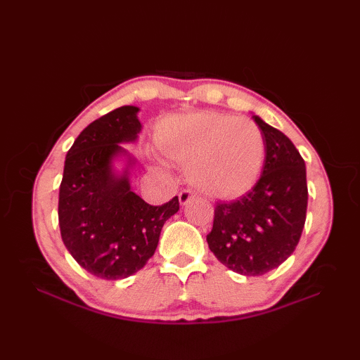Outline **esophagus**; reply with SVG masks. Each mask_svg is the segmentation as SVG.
<instances>
[{
  "mask_svg": "<svg viewBox=\"0 0 360 360\" xmlns=\"http://www.w3.org/2000/svg\"><path fill=\"white\" fill-rule=\"evenodd\" d=\"M193 198H195L193 192H190V190H182L179 193V202L182 205H186L187 202H190V200H193Z\"/></svg>",
  "mask_w": 360,
  "mask_h": 360,
  "instance_id": "34e87169",
  "label": "esophagus"
}]
</instances>
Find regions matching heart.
<instances>
[{"label":"heart","mask_w":360,"mask_h":360,"mask_svg":"<svg viewBox=\"0 0 360 360\" xmlns=\"http://www.w3.org/2000/svg\"><path fill=\"white\" fill-rule=\"evenodd\" d=\"M156 143L168 159L187 167L195 188L221 200L249 192L266 156L264 137L254 120L213 111L165 117L158 125Z\"/></svg>","instance_id":"1"}]
</instances>
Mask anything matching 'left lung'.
Returning a JSON list of instances; mask_svg holds the SVG:
<instances>
[{"instance_id":"1","label":"left lung","mask_w":360,"mask_h":360,"mask_svg":"<svg viewBox=\"0 0 360 360\" xmlns=\"http://www.w3.org/2000/svg\"><path fill=\"white\" fill-rule=\"evenodd\" d=\"M266 143L257 184L235 201H219L207 235L210 250L229 269L257 277L295 250L308 207L307 168L289 137L254 116Z\"/></svg>"}]
</instances>
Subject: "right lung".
<instances>
[{
  "label": "right lung",
  "instance_id": "obj_1",
  "mask_svg": "<svg viewBox=\"0 0 360 360\" xmlns=\"http://www.w3.org/2000/svg\"><path fill=\"white\" fill-rule=\"evenodd\" d=\"M137 106H120L89 124L65 160L58 195V224L66 249L83 269L103 280H122L147 264L165 221L179 200L150 205L128 181L112 172V159L127 155L122 142L141 131ZM131 164V159H129Z\"/></svg>",
  "mask_w": 360,
  "mask_h": 360
}]
</instances>
